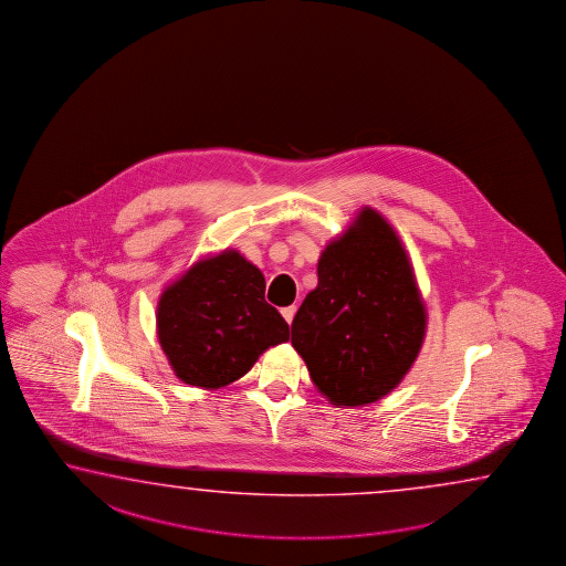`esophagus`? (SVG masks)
<instances>
[{
    "instance_id": "esophagus-1",
    "label": "esophagus",
    "mask_w": 566,
    "mask_h": 566,
    "mask_svg": "<svg viewBox=\"0 0 566 566\" xmlns=\"http://www.w3.org/2000/svg\"><path fill=\"white\" fill-rule=\"evenodd\" d=\"M294 314H296V306H286V308H282V316H284V321L289 324H292V321H294Z\"/></svg>"
}]
</instances>
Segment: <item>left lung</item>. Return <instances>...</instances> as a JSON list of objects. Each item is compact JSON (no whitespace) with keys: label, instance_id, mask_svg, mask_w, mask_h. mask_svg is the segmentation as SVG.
I'll return each instance as SVG.
<instances>
[{"label":"left lung","instance_id":"8db88e82","mask_svg":"<svg viewBox=\"0 0 566 566\" xmlns=\"http://www.w3.org/2000/svg\"><path fill=\"white\" fill-rule=\"evenodd\" d=\"M413 265L391 223L363 208L318 260V286L292 321V346L333 405L375 403L403 381L426 338Z\"/></svg>","mask_w":566,"mask_h":566}]
</instances>
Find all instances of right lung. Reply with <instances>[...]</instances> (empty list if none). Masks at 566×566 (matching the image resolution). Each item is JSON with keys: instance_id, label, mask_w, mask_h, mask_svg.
<instances>
[{"instance_id": "obj_1", "label": "right lung", "mask_w": 566, "mask_h": 566, "mask_svg": "<svg viewBox=\"0 0 566 566\" xmlns=\"http://www.w3.org/2000/svg\"><path fill=\"white\" fill-rule=\"evenodd\" d=\"M264 294V274L238 250L199 260L163 290L157 336L177 379L220 389L286 343L289 323Z\"/></svg>"}]
</instances>
